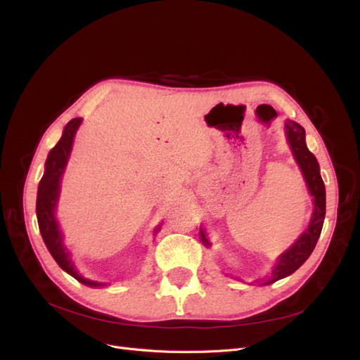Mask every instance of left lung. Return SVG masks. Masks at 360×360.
Masks as SVG:
<instances>
[{
	"label": "left lung",
	"mask_w": 360,
	"mask_h": 360,
	"mask_svg": "<svg viewBox=\"0 0 360 360\" xmlns=\"http://www.w3.org/2000/svg\"><path fill=\"white\" fill-rule=\"evenodd\" d=\"M286 137L289 141V146L293 152V156L296 159V164L300 165L302 176L305 179V183L308 186V191L314 198V212L309 220L308 229L296 240V243L284 252L280 257L278 262L276 264V268L272 269L271 277L264 281V284H271L280 278H284L290 276L292 272L298 269L305 260L313 253L314 247L317 244V240L320 237L321 228H323V220L326 213V192H325V183L320 176V168L317 164L316 156L308 150L305 144V129L293 120H288L286 127ZM201 232V241L205 247H210L208 240L205 238L204 231Z\"/></svg>",
	"instance_id": "left-lung-1"
}]
</instances>
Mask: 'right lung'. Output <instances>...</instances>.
Wrapping results in <instances>:
<instances>
[{
    "mask_svg": "<svg viewBox=\"0 0 360 360\" xmlns=\"http://www.w3.org/2000/svg\"><path fill=\"white\" fill-rule=\"evenodd\" d=\"M82 123V119H72L67 123V127L62 132V137L58 141V144L49 152V156L46 159V169L44 174L39 184V192H37V220H39V228L41 232L43 241L47 247V250L51 252L56 264L68 272L80 283L86 284V286H103L101 283L91 281L88 278H83L79 272L74 268V264L71 262V257L68 250L65 249L64 243H62V233L59 231V225L55 217V208L58 204L59 198V189H60V177L64 174V169L67 167L68 158L72 148L74 135H76L79 127ZM159 229V228H158Z\"/></svg>",
    "mask_w": 360,
    "mask_h": 360,
    "instance_id": "obj_1",
    "label": "right lung"
}]
</instances>
